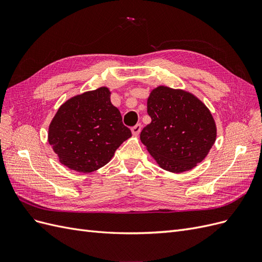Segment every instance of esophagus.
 Segmentation results:
<instances>
[{
	"label": "esophagus",
	"instance_id": "34e87169",
	"mask_svg": "<svg viewBox=\"0 0 262 262\" xmlns=\"http://www.w3.org/2000/svg\"><path fill=\"white\" fill-rule=\"evenodd\" d=\"M141 129H142V125H141V124H137V125H134L133 128L131 129L132 136H133V137H138L139 134H140V132H141Z\"/></svg>",
	"mask_w": 262,
	"mask_h": 262
}]
</instances>
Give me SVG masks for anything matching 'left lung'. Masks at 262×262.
I'll use <instances>...</instances> for the list:
<instances>
[{
    "label": "left lung",
    "mask_w": 262,
    "mask_h": 262,
    "mask_svg": "<svg viewBox=\"0 0 262 262\" xmlns=\"http://www.w3.org/2000/svg\"><path fill=\"white\" fill-rule=\"evenodd\" d=\"M147 114L152 121L140 139L164 170L180 173L193 169L216 140V123L210 109L188 91L155 87L147 98Z\"/></svg>",
    "instance_id": "1"
}]
</instances>
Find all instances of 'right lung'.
<instances>
[{
  "label": "right lung",
  "instance_id": "obj_1",
  "mask_svg": "<svg viewBox=\"0 0 262 262\" xmlns=\"http://www.w3.org/2000/svg\"><path fill=\"white\" fill-rule=\"evenodd\" d=\"M110 95L106 86L75 95L63 102L52 118L48 142L69 169L83 173L98 170L131 137Z\"/></svg>",
  "mask_w": 262,
  "mask_h": 262
}]
</instances>
